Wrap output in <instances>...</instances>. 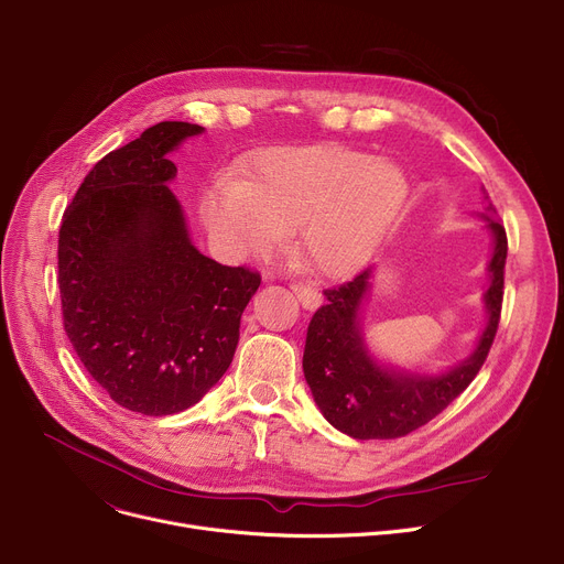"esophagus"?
Masks as SVG:
<instances>
[{"instance_id":"34e87169","label":"esophagus","mask_w":564,"mask_h":564,"mask_svg":"<svg viewBox=\"0 0 564 564\" xmlns=\"http://www.w3.org/2000/svg\"><path fill=\"white\" fill-rule=\"evenodd\" d=\"M290 288H292V292L296 294L299 302H302L304 308L315 311V308L322 304V294H319L317 290H313V288H308V285H304V283H292Z\"/></svg>"}]
</instances>
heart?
<instances>
[{
  "label": "heart",
  "instance_id": "obj_1",
  "mask_svg": "<svg viewBox=\"0 0 564 564\" xmlns=\"http://www.w3.org/2000/svg\"><path fill=\"white\" fill-rule=\"evenodd\" d=\"M408 197V178L377 156L337 144L274 147L221 176L199 202L206 227L229 253L281 242L322 274H349L373 256Z\"/></svg>",
  "mask_w": 564,
  "mask_h": 564
}]
</instances>
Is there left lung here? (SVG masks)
<instances>
[{
  "label": "left lung",
  "mask_w": 564,
  "mask_h": 564,
  "mask_svg": "<svg viewBox=\"0 0 564 564\" xmlns=\"http://www.w3.org/2000/svg\"><path fill=\"white\" fill-rule=\"evenodd\" d=\"M490 213L487 227L495 234V253L487 268L492 276L485 292L487 326L476 351L442 377L388 371L367 356L358 308L369 288L371 270H362L351 281L324 290L326 302L315 311L306 333L304 373L324 417L337 431L356 440L403 437L437 417L476 379L499 328L508 256L503 224L495 206H490Z\"/></svg>",
  "instance_id": "obj_1"
}]
</instances>
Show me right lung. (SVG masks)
I'll return each instance as SVG.
<instances>
[{
  "label": "right lung",
  "instance_id": "right-lung-1",
  "mask_svg": "<svg viewBox=\"0 0 564 564\" xmlns=\"http://www.w3.org/2000/svg\"><path fill=\"white\" fill-rule=\"evenodd\" d=\"M204 129L159 122L106 154L58 231L63 326L106 394L142 415L195 405L229 369L260 274L219 265L187 238L167 159Z\"/></svg>",
  "mask_w": 564,
  "mask_h": 564
}]
</instances>
